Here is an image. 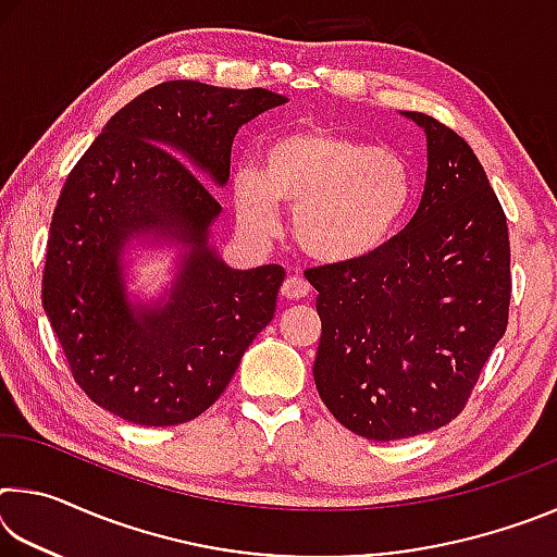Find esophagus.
Segmentation results:
<instances>
[{"label": "esophagus", "instance_id": "obj_1", "mask_svg": "<svg viewBox=\"0 0 557 557\" xmlns=\"http://www.w3.org/2000/svg\"><path fill=\"white\" fill-rule=\"evenodd\" d=\"M282 297H287V299H301V297H307L309 292H312V287H309V282L305 280V277H287L285 282H282Z\"/></svg>", "mask_w": 557, "mask_h": 557}]
</instances>
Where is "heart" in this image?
I'll use <instances>...</instances> for the list:
<instances>
[{
  "mask_svg": "<svg viewBox=\"0 0 557 557\" xmlns=\"http://www.w3.org/2000/svg\"><path fill=\"white\" fill-rule=\"evenodd\" d=\"M412 196V166L398 149L319 127L275 137L260 172L243 166L233 176V203L245 228L270 238L280 225L277 201L295 206V243L324 265L375 256L398 233Z\"/></svg>",
  "mask_w": 557,
  "mask_h": 557,
  "instance_id": "heart-1",
  "label": "heart"
}]
</instances>
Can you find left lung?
I'll return each instance as SVG.
<instances>
[{"label": "left lung", "mask_w": 557, "mask_h": 557, "mask_svg": "<svg viewBox=\"0 0 557 557\" xmlns=\"http://www.w3.org/2000/svg\"><path fill=\"white\" fill-rule=\"evenodd\" d=\"M428 143L425 191L371 258L307 270L322 319L314 383L366 440H405L465 408L511 301V245L484 166L455 129L403 110Z\"/></svg>", "instance_id": "left-lung-1"}]
</instances>
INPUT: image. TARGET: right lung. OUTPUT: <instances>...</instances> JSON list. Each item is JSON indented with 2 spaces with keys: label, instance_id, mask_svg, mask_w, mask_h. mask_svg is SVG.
Listing matches in <instances>:
<instances>
[{
  "label": "right lung",
  "instance_id": "1",
  "mask_svg": "<svg viewBox=\"0 0 557 557\" xmlns=\"http://www.w3.org/2000/svg\"><path fill=\"white\" fill-rule=\"evenodd\" d=\"M287 98L169 81L117 110L55 203L44 312L92 403L145 428L199 418L272 322L285 270H235L213 245L231 145ZM166 251L152 296L136 268Z\"/></svg>",
  "mask_w": 557,
  "mask_h": 557
}]
</instances>
